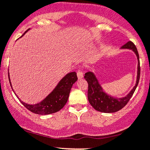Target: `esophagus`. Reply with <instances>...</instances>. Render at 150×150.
Segmentation results:
<instances>
[{
  "mask_svg": "<svg viewBox=\"0 0 150 150\" xmlns=\"http://www.w3.org/2000/svg\"><path fill=\"white\" fill-rule=\"evenodd\" d=\"M77 75H78V79H81L83 77V72L81 70H78V72H77Z\"/></svg>",
  "mask_w": 150,
  "mask_h": 150,
  "instance_id": "34e87169",
  "label": "esophagus"
}]
</instances>
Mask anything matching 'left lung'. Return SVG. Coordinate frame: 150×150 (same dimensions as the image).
Instances as JSON below:
<instances>
[{"mask_svg":"<svg viewBox=\"0 0 150 150\" xmlns=\"http://www.w3.org/2000/svg\"><path fill=\"white\" fill-rule=\"evenodd\" d=\"M124 49H130L134 51L137 56L138 62V72H137V80L135 86L130 91L126 97L122 98H114V97L109 96L103 91V88L99 83L97 78L94 73L91 72H88L85 74L84 78L88 83V100L91 105L95 110L103 113H114L118 110H121L122 108L127 105L129 100L133 96L140 79V62H139V55L138 53L137 48L134 43L131 41L128 42L122 47Z\"/></svg>","mask_w":150,"mask_h":150,"instance_id":"8db88e82","label":"left lung"}]
</instances>
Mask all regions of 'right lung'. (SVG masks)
Here are the masks:
<instances>
[{
  "label": "right lung",
  "mask_w": 150,
  "mask_h": 150,
  "mask_svg": "<svg viewBox=\"0 0 150 150\" xmlns=\"http://www.w3.org/2000/svg\"><path fill=\"white\" fill-rule=\"evenodd\" d=\"M27 31L28 30H26L20 37H22ZM8 80H9L11 88H12L11 82H10L9 74H8ZM77 80H78V77H77L76 72H69L61 80L53 91L40 103H36L35 105H29L23 103L21 100L20 102L28 110L33 112L34 114L46 115V114L56 113L63 108L64 106L65 105L69 98V92H70L72 85L76 82ZM17 98L19 97H17Z\"/></svg>",
  "instance_id": "1"
}]
</instances>
